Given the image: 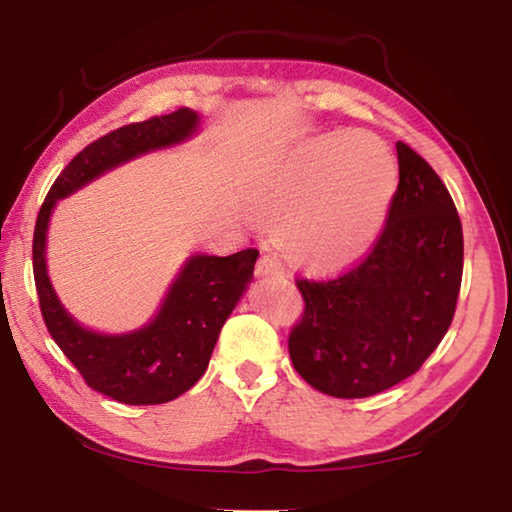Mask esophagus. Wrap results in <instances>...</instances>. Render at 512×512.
Returning a JSON list of instances; mask_svg holds the SVG:
<instances>
[{
    "label": "esophagus",
    "instance_id": "obj_1",
    "mask_svg": "<svg viewBox=\"0 0 512 512\" xmlns=\"http://www.w3.org/2000/svg\"><path fill=\"white\" fill-rule=\"evenodd\" d=\"M255 275L262 277V280H264V277H284V266L280 264V259H277V257L264 255V257L257 262Z\"/></svg>",
    "mask_w": 512,
    "mask_h": 512
}]
</instances>
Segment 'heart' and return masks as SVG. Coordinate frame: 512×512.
<instances>
[{
  "mask_svg": "<svg viewBox=\"0 0 512 512\" xmlns=\"http://www.w3.org/2000/svg\"><path fill=\"white\" fill-rule=\"evenodd\" d=\"M397 189V164L377 137L336 131L296 146L255 210L293 264L339 275L370 253Z\"/></svg>",
  "mask_w": 512,
  "mask_h": 512,
  "instance_id": "obj_1",
  "label": "heart"
}]
</instances>
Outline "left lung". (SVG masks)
Masks as SVG:
<instances>
[{
  "label": "left lung",
  "mask_w": 512,
  "mask_h": 512,
  "mask_svg": "<svg viewBox=\"0 0 512 512\" xmlns=\"http://www.w3.org/2000/svg\"><path fill=\"white\" fill-rule=\"evenodd\" d=\"M400 185L372 253L336 280H298L305 314L289 336L298 375L352 400L411 377L452 325L463 228L443 180L397 142Z\"/></svg>",
  "instance_id": "8db88e82"
}]
</instances>
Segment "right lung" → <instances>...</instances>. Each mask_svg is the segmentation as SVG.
<instances>
[{"label": "right lung", "mask_w": 512, "mask_h": 512, "mask_svg": "<svg viewBox=\"0 0 512 512\" xmlns=\"http://www.w3.org/2000/svg\"><path fill=\"white\" fill-rule=\"evenodd\" d=\"M201 121L196 110L183 108L117 128L85 146L51 185L36 221L33 275L51 339L90 388L121 404L171 402L203 377L223 323L253 282L259 250L189 255L151 320L131 332L110 334L81 325L60 302L47 266L49 221L58 201L142 155L189 142L201 131Z\"/></svg>", "instance_id": "right-lung-1"}]
</instances>
